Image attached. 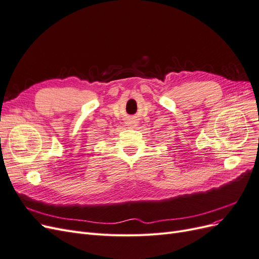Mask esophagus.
Returning <instances> with one entry per match:
<instances>
[{
    "instance_id": "esophagus-1",
    "label": "esophagus",
    "mask_w": 259,
    "mask_h": 259,
    "mask_svg": "<svg viewBox=\"0 0 259 259\" xmlns=\"http://www.w3.org/2000/svg\"><path fill=\"white\" fill-rule=\"evenodd\" d=\"M127 124H128L130 127H135V126H137L138 122H137V120H128Z\"/></svg>"
}]
</instances>
